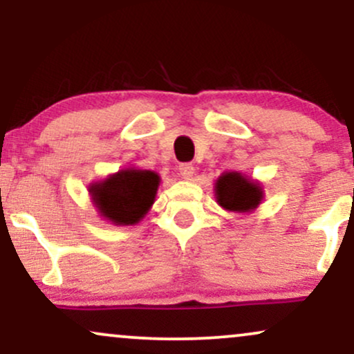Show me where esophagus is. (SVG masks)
Instances as JSON below:
<instances>
[{
  "label": "esophagus",
  "instance_id": "1",
  "mask_svg": "<svg viewBox=\"0 0 354 354\" xmlns=\"http://www.w3.org/2000/svg\"><path fill=\"white\" fill-rule=\"evenodd\" d=\"M180 174L183 180H191L194 174V166L189 165V163H183L180 165Z\"/></svg>",
  "mask_w": 354,
  "mask_h": 354
}]
</instances>
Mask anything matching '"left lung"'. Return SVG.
Here are the masks:
<instances>
[{"instance_id": "1", "label": "left lung", "mask_w": 354, "mask_h": 354, "mask_svg": "<svg viewBox=\"0 0 354 354\" xmlns=\"http://www.w3.org/2000/svg\"><path fill=\"white\" fill-rule=\"evenodd\" d=\"M214 198L223 209L233 213H253L265 198L261 183L239 171H226L214 183Z\"/></svg>"}]
</instances>
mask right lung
Instances as JSON below:
<instances>
[{
  "label": "right lung",
  "instance_id": "add662e5",
  "mask_svg": "<svg viewBox=\"0 0 354 354\" xmlns=\"http://www.w3.org/2000/svg\"><path fill=\"white\" fill-rule=\"evenodd\" d=\"M161 178L156 171L135 166L89 183L91 203L103 219L115 226L136 225L151 209Z\"/></svg>",
  "mask_w": 354,
  "mask_h": 354
}]
</instances>
